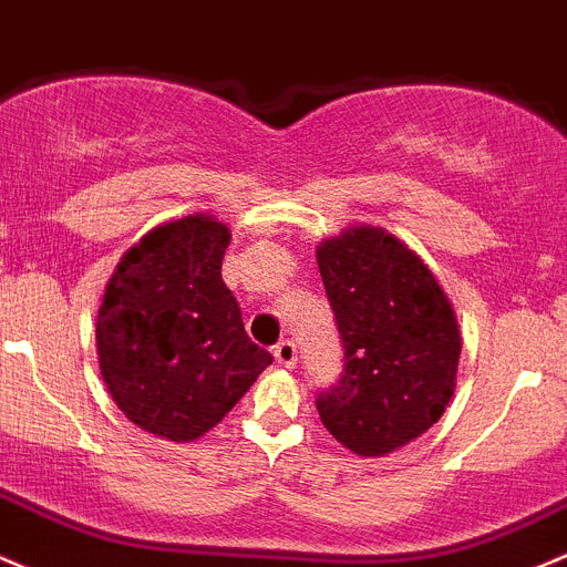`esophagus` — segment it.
<instances>
[{"mask_svg":"<svg viewBox=\"0 0 567 567\" xmlns=\"http://www.w3.org/2000/svg\"><path fill=\"white\" fill-rule=\"evenodd\" d=\"M274 359H277L279 367L293 369V367H296V344L290 342V339H285V342H279L277 348H274Z\"/></svg>","mask_w":567,"mask_h":567,"instance_id":"34e87169","label":"esophagus"}]
</instances>
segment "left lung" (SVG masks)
<instances>
[{"mask_svg": "<svg viewBox=\"0 0 567 567\" xmlns=\"http://www.w3.org/2000/svg\"><path fill=\"white\" fill-rule=\"evenodd\" d=\"M318 268L344 344L342 380L318 396L320 421L353 454H393L454 396V303L415 249L367 223L323 238Z\"/></svg>", "mask_w": 567, "mask_h": 567, "instance_id": "left-lung-1", "label": "left lung"}]
</instances>
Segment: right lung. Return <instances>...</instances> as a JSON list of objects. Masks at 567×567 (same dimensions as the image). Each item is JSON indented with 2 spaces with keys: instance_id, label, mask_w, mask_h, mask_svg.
I'll return each instance as SVG.
<instances>
[{
  "instance_id": "obj_1",
  "label": "right lung",
  "mask_w": 567,
  "mask_h": 567,
  "mask_svg": "<svg viewBox=\"0 0 567 567\" xmlns=\"http://www.w3.org/2000/svg\"><path fill=\"white\" fill-rule=\"evenodd\" d=\"M228 244L212 212L168 219L122 255L105 285L100 374L124 419L159 440L204 437L274 361L247 337L223 282Z\"/></svg>"
}]
</instances>
